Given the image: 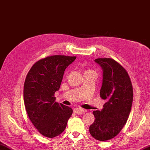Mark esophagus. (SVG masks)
Listing matches in <instances>:
<instances>
[{
    "label": "esophagus",
    "instance_id": "obj_1",
    "mask_svg": "<svg viewBox=\"0 0 150 150\" xmlns=\"http://www.w3.org/2000/svg\"><path fill=\"white\" fill-rule=\"evenodd\" d=\"M73 111L75 113H79V112H87V110L83 109L82 108H76L73 110Z\"/></svg>",
    "mask_w": 150,
    "mask_h": 150
}]
</instances>
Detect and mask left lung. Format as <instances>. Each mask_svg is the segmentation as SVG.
<instances>
[{
    "label": "left lung",
    "mask_w": 150,
    "mask_h": 150,
    "mask_svg": "<svg viewBox=\"0 0 150 150\" xmlns=\"http://www.w3.org/2000/svg\"><path fill=\"white\" fill-rule=\"evenodd\" d=\"M102 67V84L100 95L105 103L101 111H94V122L89 132L94 139L105 141L117 136L126 124L133 102V87L123 67L111 58L94 60Z\"/></svg>",
    "instance_id": "obj_1"
}]
</instances>
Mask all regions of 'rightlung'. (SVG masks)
Segmentation results:
<instances>
[{
	"label": "right lung",
	"instance_id": "obj_1",
	"mask_svg": "<svg viewBox=\"0 0 150 150\" xmlns=\"http://www.w3.org/2000/svg\"><path fill=\"white\" fill-rule=\"evenodd\" d=\"M76 57L52 56L36 62L24 85L23 97L27 114L41 135L53 138L65 130L72 109L55 102L67 67Z\"/></svg>",
	"mask_w": 150,
	"mask_h": 150
}]
</instances>
